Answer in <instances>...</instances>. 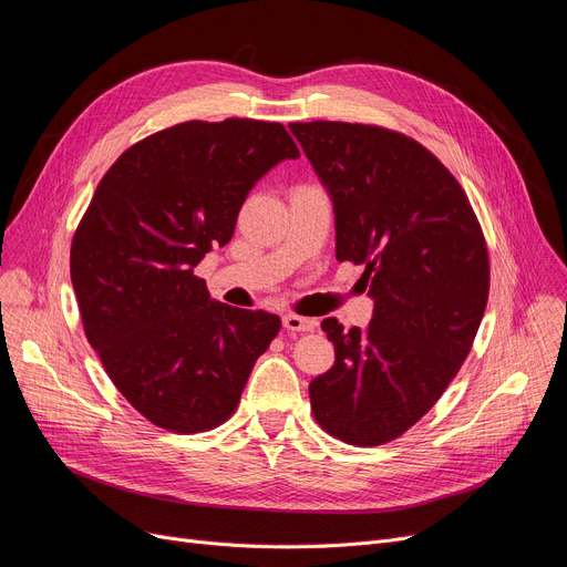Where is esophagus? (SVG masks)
Wrapping results in <instances>:
<instances>
[{"instance_id":"1","label":"esophagus","mask_w":567,"mask_h":567,"mask_svg":"<svg viewBox=\"0 0 567 567\" xmlns=\"http://www.w3.org/2000/svg\"><path fill=\"white\" fill-rule=\"evenodd\" d=\"M282 326L289 333H310V331H315L317 321L308 319V317H299V315H285Z\"/></svg>"}]
</instances>
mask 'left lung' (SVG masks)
<instances>
[{"label":"left lung","mask_w":567,"mask_h":567,"mask_svg":"<svg viewBox=\"0 0 567 567\" xmlns=\"http://www.w3.org/2000/svg\"><path fill=\"white\" fill-rule=\"evenodd\" d=\"M336 208L338 261L363 264L368 329L321 321L336 363L310 383L317 425L370 449L439 402L468 355L489 296V252L473 206L430 148L374 124L293 122Z\"/></svg>","instance_id":"8db88e82"}]
</instances>
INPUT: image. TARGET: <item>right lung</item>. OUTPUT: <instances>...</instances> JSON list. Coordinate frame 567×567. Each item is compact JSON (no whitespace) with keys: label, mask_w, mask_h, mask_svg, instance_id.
Returning a JSON list of instances; mask_svg holds the SVG:
<instances>
[{"label":"right lung","mask_w":567,"mask_h":567,"mask_svg":"<svg viewBox=\"0 0 567 567\" xmlns=\"http://www.w3.org/2000/svg\"><path fill=\"white\" fill-rule=\"evenodd\" d=\"M301 152L278 122H184L114 161L71 244L84 336L131 406L176 434L223 425L280 317L216 303L195 266L225 246L276 163Z\"/></svg>","instance_id":"obj_1"}]
</instances>
